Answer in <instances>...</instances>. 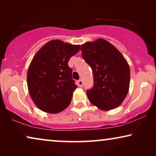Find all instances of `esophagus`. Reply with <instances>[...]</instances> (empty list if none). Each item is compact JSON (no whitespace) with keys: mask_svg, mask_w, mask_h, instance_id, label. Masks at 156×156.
Here are the masks:
<instances>
[{"mask_svg":"<svg viewBox=\"0 0 156 156\" xmlns=\"http://www.w3.org/2000/svg\"><path fill=\"white\" fill-rule=\"evenodd\" d=\"M76 84H77V86H78L79 87H82V86H83V82H82V80H80L79 81H77V82H76Z\"/></svg>","mask_w":156,"mask_h":156,"instance_id":"1","label":"esophagus"}]
</instances>
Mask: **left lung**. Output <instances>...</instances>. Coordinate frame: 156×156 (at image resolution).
Segmentation results:
<instances>
[{"mask_svg": "<svg viewBox=\"0 0 156 156\" xmlns=\"http://www.w3.org/2000/svg\"><path fill=\"white\" fill-rule=\"evenodd\" d=\"M81 51L93 72L94 86L87 91L89 101L101 110L117 108L129 92L127 61L113 44L102 38L82 44Z\"/></svg>", "mask_w": 156, "mask_h": 156, "instance_id": "left-lung-1", "label": "left lung"}]
</instances>
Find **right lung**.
Wrapping results in <instances>:
<instances>
[{
  "label": "right lung",
  "mask_w": 156,
  "mask_h": 156,
  "mask_svg": "<svg viewBox=\"0 0 156 156\" xmlns=\"http://www.w3.org/2000/svg\"><path fill=\"white\" fill-rule=\"evenodd\" d=\"M80 49V44L53 40L33 57L27 70V83L30 95L40 110L57 114L69 105L77 86L72 80L68 62Z\"/></svg>",
  "instance_id": "1"
}]
</instances>
